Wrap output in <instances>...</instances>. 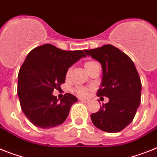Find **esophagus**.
Segmentation results:
<instances>
[{
    "mask_svg": "<svg viewBox=\"0 0 157 157\" xmlns=\"http://www.w3.org/2000/svg\"><path fill=\"white\" fill-rule=\"evenodd\" d=\"M79 101H82V102H85V103H87V102H88V100H87V99L79 98Z\"/></svg>",
    "mask_w": 157,
    "mask_h": 157,
    "instance_id": "esophagus-1",
    "label": "esophagus"
}]
</instances>
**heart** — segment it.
Returning a JSON list of instances; mask_svg holds the SVG:
<instances>
[{
    "label": "heart",
    "mask_w": 157,
    "mask_h": 157,
    "mask_svg": "<svg viewBox=\"0 0 157 157\" xmlns=\"http://www.w3.org/2000/svg\"><path fill=\"white\" fill-rule=\"evenodd\" d=\"M95 62L94 61H88V62H86L85 64H84V67H85L86 71L88 69V68L92 65V64L94 63ZM70 74H71V69H68L67 73H66V78H67L68 77L70 76ZM75 92L78 94L79 95V96H82V97H85L88 94V90L86 88H84V87H78L75 89Z\"/></svg>",
    "instance_id": "obj_1"
}]
</instances>
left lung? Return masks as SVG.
<instances>
[{
	"label": "left lung",
	"mask_w": 157,
	"mask_h": 157,
	"mask_svg": "<svg viewBox=\"0 0 157 157\" xmlns=\"http://www.w3.org/2000/svg\"><path fill=\"white\" fill-rule=\"evenodd\" d=\"M84 52L102 68L97 95L109 98V102L90 115L92 122L104 132H120L132 122L140 103L141 82L136 67L126 54L110 44Z\"/></svg>",
	"instance_id": "8db88e82"
}]
</instances>
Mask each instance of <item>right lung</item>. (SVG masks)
I'll return each instance as SVG.
<instances>
[{
	"mask_svg": "<svg viewBox=\"0 0 157 157\" xmlns=\"http://www.w3.org/2000/svg\"><path fill=\"white\" fill-rule=\"evenodd\" d=\"M82 57H86L82 51L61 50L50 44L28 54L18 74L17 94L23 113L34 125L49 128L65 121L77 98L67 93L59 101L52 92L65 82L67 70Z\"/></svg>",
	"mask_w": 157,
	"mask_h": 157,
	"instance_id": "obj_1",
	"label": "right lung"
}]
</instances>
